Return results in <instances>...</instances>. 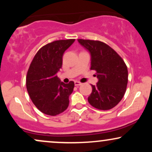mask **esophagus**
<instances>
[{
  "mask_svg": "<svg viewBox=\"0 0 152 152\" xmlns=\"http://www.w3.org/2000/svg\"><path fill=\"white\" fill-rule=\"evenodd\" d=\"M74 83H75V86H81V85L82 84V83H81V82H79V81H76L74 82Z\"/></svg>",
  "mask_w": 152,
  "mask_h": 152,
  "instance_id": "obj_1",
  "label": "esophagus"
}]
</instances>
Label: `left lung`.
Masks as SVG:
<instances>
[{
  "instance_id": "left-lung-1",
  "label": "left lung",
  "mask_w": 152,
  "mask_h": 152,
  "mask_svg": "<svg viewBox=\"0 0 152 152\" xmlns=\"http://www.w3.org/2000/svg\"><path fill=\"white\" fill-rule=\"evenodd\" d=\"M91 56V70L99 78L92 86L88 101L93 107L109 110L121 102L128 83V69L124 60L111 47L100 41L78 39Z\"/></svg>"
}]
</instances>
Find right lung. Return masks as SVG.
I'll return each instance as SVG.
<instances>
[{"label":"right lung","mask_w":152,"mask_h":152,"mask_svg":"<svg viewBox=\"0 0 152 152\" xmlns=\"http://www.w3.org/2000/svg\"><path fill=\"white\" fill-rule=\"evenodd\" d=\"M74 41L58 40L45 45L31 63L26 75V88L32 102L43 114L56 116L69 106L74 82H61L57 72L61 69L64 53Z\"/></svg>","instance_id":"add662e5"}]
</instances>
